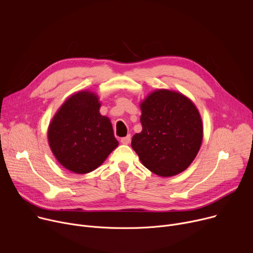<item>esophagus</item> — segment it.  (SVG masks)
Returning <instances> with one entry per match:
<instances>
[{
	"label": "esophagus",
	"mask_w": 253,
	"mask_h": 253,
	"mask_svg": "<svg viewBox=\"0 0 253 253\" xmlns=\"http://www.w3.org/2000/svg\"><path fill=\"white\" fill-rule=\"evenodd\" d=\"M131 142V135H127L126 137H123V138H121V143L122 144H129Z\"/></svg>",
	"instance_id": "1"
}]
</instances>
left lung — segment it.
Masks as SVG:
<instances>
[{
	"instance_id": "8db88e82",
	"label": "left lung",
	"mask_w": 253,
	"mask_h": 253,
	"mask_svg": "<svg viewBox=\"0 0 253 253\" xmlns=\"http://www.w3.org/2000/svg\"><path fill=\"white\" fill-rule=\"evenodd\" d=\"M141 111L142 131L133 136L131 146L142 164L162 177L184 171L196 157L203 136L194 104L182 94L158 90L142 102Z\"/></svg>"
}]
</instances>
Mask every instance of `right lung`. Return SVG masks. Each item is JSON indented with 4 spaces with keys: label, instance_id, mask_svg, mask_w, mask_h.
<instances>
[{
    "label": "right lung",
    "instance_id": "1",
    "mask_svg": "<svg viewBox=\"0 0 253 253\" xmlns=\"http://www.w3.org/2000/svg\"><path fill=\"white\" fill-rule=\"evenodd\" d=\"M99 109L95 94L79 92L62 105L49 126L51 150L72 172L85 174L95 170L118 146L110 120Z\"/></svg>",
    "mask_w": 253,
    "mask_h": 253
}]
</instances>
